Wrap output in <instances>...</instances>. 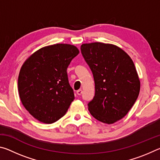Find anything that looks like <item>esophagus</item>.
Returning <instances> with one entry per match:
<instances>
[{
	"label": "esophagus",
	"mask_w": 160,
	"mask_h": 160,
	"mask_svg": "<svg viewBox=\"0 0 160 160\" xmlns=\"http://www.w3.org/2000/svg\"><path fill=\"white\" fill-rule=\"evenodd\" d=\"M77 94L78 95H81V94H82V90H78L77 92Z\"/></svg>",
	"instance_id": "1"
}]
</instances>
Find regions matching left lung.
<instances>
[{"label":"left lung","instance_id":"8db88e82","mask_svg":"<svg viewBox=\"0 0 160 160\" xmlns=\"http://www.w3.org/2000/svg\"><path fill=\"white\" fill-rule=\"evenodd\" d=\"M80 49L95 84V94L88 103V110L102 123H115L128 113L140 92V82L133 61L113 44H83Z\"/></svg>","mask_w":160,"mask_h":160}]
</instances>
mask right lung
Segmentation results:
<instances>
[{
  "instance_id": "1",
  "label": "right lung",
  "mask_w": 160,
  "mask_h": 160,
  "mask_svg": "<svg viewBox=\"0 0 160 160\" xmlns=\"http://www.w3.org/2000/svg\"><path fill=\"white\" fill-rule=\"evenodd\" d=\"M78 53L79 50L73 45L47 46L34 52L22 66L19 95L25 109L40 122L57 121L74 100L67 68Z\"/></svg>"
}]
</instances>
